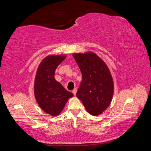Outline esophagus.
Instances as JSON below:
<instances>
[{
  "instance_id": "obj_1",
  "label": "esophagus",
  "mask_w": 151,
  "mask_h": 151,
  "mask_svg": "<svg viewBox=\"0 0 151 151\" xmlns=\"http://www.w3.org/2000/svg\"><path fill=\"white\" fill-rule=\"evenodd\" d=\"M76 92H77V90H76V88H74L73 91V93L74 94V95H76Z\"/></svg>"
}]
</instances>
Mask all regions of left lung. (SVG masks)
<instances>
[{
	"label": "left lung",
	"instance_id": "8db88e82",
	"mask_svg": "<svg viewBox=\"0 0 151 151\" xmlns=\"http://www.w3.org/2000/svg\"><path fill=\"white\" fill-rule=\"evenodd\" d=\"M81 71L83 80L76 93L89 114L100 115L111 104L114 83L109 68L93 52L73 55Z\"/></svg>",
	"mask_w": 151,
	"mask_h": 151
}]
</instances>
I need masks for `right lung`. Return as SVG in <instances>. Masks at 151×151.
Masks as SVG:
<instances>
[{
	"label": "right lung",
	"mask_w": 151,
	"mask_h": 151,
	"mask_svg": "<svg viewBox=\"0 0 151 151\" xmlns=\"http://www.w3.org/2000/svg\"><path fill=\"white\" fill-rule=\"evenodd\" d=\"M66 57L65 55L46 57L39 65L35 78L36 101L43 111L53 116L58 115L68 99L73 96L55 78L56 68Z\"/></svg>",
	"instance_id": "add662e5"
}]
</instances>
